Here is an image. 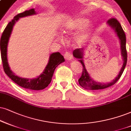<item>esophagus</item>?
<instances>
[{"mask_svg":"<svg viewBox=\"0 0 131 131\" xmlns=\"http://www.w3.org/2000/svg\"><path fill=\"white\" fill-rule=\"evenodd\" d=\"M64 58H65V59L67 61H70V60H71V59H72L73 56H72V54H71L70 52L67 51L65 53V54H64Z\"/></svg>","mask_w":131,"mask_h":131,"instance_id":"obj_1","label":"esophagus"}]
</instances>
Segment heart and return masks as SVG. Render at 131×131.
Instances as JSON below:
<instances>
[{"mask_svg":"<svg viewBox=\"0 0 131 131\" xmlns=\"http://www.w3.org/2000/svg\"><path fill=\"white\" fill-rule=\"evenodd\" d=\"M89 22V21L88 19L84 17H75L66 24L62 28V33L66 36H67L84 27L83 30L74 39V43L76 46L81 47L83 46L88 41L91 31V27L88 25Z\"/></svg>","mask_w":131,"mask_h":131,"instance_id":"obj_1","label":"heart"}]
</instances>
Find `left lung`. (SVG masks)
Returning a JSON list of instances; mask_svg holds the SVG:
<instances>
[{
    "mask_svg": "<svg viewBox=\"0 0 131 131\" xmlns=\"http://www.w3.org/2000/svg\"><path fill=\"white\" fill-rule=\"evenodd\" d=\"M107 24L109 25L114 28L115 30V33H117L118 37L120 41L121 44V51H122V55L123 58V64L122 67V69L120 70V73L117 77H116L115 80H113V81L110 83H98L92 80L89 75V73L87 72L84 63L83 61V51L84 48H77L75 49L73 51V55L74 57L78 59V61L82 64L83 66V72H82V75L80 77V78L78 80L79 84L82 88H83L85 89L88 90H101L107 88L109 87L112 86L114 84L117 83L118 80L120 79L122 76L123 72L125 70L126 65L127 63V50L126 47V35L123 30L122 26H121L120 22L118 21L115 18H111L107 20Z\"/></svg>",
    "mask_w": 131,
    "mask_h": 131,
    "instance_id": "1",
    "label": "left lung"
}]
</instances>
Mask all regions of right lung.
I'll use <instances>...</instances> for the list:
<instances>
[{
    "instance_id": "1",
    "label": "right lung",
    "mask_w": 131,
    "mask_h": 131,
    "mask_svg": "<svg viewBox=\"0 0 131 131\" xmlns=\"http://www.w3.org/2000/svg\"><path fill=\"white\" fill-rule=\"evenodd\" d=\"M35 14H36V12H35V9L32 8L29 10L25 11L24 12L21 13L14 16V19L9 22L2 35L0 46L3 67H4L5 73L8 75V77H9L11 80L13 81L14 83L22 88L30 90H42L48 86V84L51 83L53 75L56 67L65 61L64 57L62 55H61V53L56 52L51 54L47 65L43 73L36 78L33 79L20 78L16 76L9 69L7 59L8 43L11 33L12 32L13 28L16 22L18 20L20 17L33 15Z\"/></svg>"
}]
</instances>
